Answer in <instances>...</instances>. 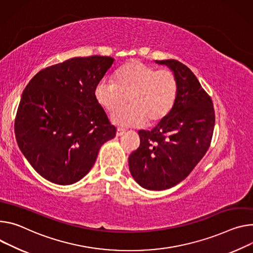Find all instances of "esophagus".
I'll use <instances>...</instances> for the list:
<instances>
[{
    "instance_id": "34e87169",
    "label": "esophagus",
    "mask_w": 253,
    "mask_h": 253,
    "mask_svg": "<svg viewBox=\"0 0 253 253\" xmlns=\"http://www.w3.org/2000/svg\"><path fill=\"white\" fill-rule=\"evenodd\" d=\"M125 132H126L125 129H123V128H117L116 135H117V136H121V135H123Z\"/></svg>"
}]
</instances>
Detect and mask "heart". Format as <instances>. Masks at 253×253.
Wrapping results in <instances>:
<instances>
[{"mask_svg":"<svg viewBox=\"0 0 253 253\" xmlns=\"http://www.w3.org/2000/svg\"><path fill=\"white\" fill-rule=\"evenodd\" d=\"M178 94V81L170 70L132 60L121 66L110 80L100 81L94 89L97 103L109 113L115 112L129 98L131 105L112 115L113 123L141 126L164 121L172 111Z\"/></svg>","mask_w":253,"mask_h":253,"instance_id":"heart-1","label":"heart"}]
</instances>
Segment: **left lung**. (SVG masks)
I'll return each mask as SVG.
<instances>
[{
  "mask_svg": "<svg viewBox=\"0 0 253 253\" xmlns=\"http://www.w3.org/2000/svg\"><path fill=\"white\" fill-rule=\"evenodd\" d=\"M166 64L178 81V94L169 116L151 131L140 130V145L129 156V169L142 188L169 189L185 179L210 147L215 126L211 97L190 68L175 59Z\"/></svg>",
  "mask_w": 253,
  "mask_h": 253,
  "instance_id": "8db88e82",
  "label": "left lung"
}]
</instances>
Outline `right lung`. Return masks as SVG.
<instances>
[{
    "label": "right lung",
    "instance_id": "obj_1",
    "mask_svg": "<svg viewBox=\"0 0 253 253\" xmlns=\"http://www.w3.org/2000/svg\"><path fill=\"white\" fill-rule=\"evenodd\" d=\"M114 58L75 57L38 72L23 91L15 118L19 148L32 168L57 185H72L93 168L116 128L94 89Z\"/></svg>",
    "mask_w": 253,
    "mask_h": 253
}]
</instances>
